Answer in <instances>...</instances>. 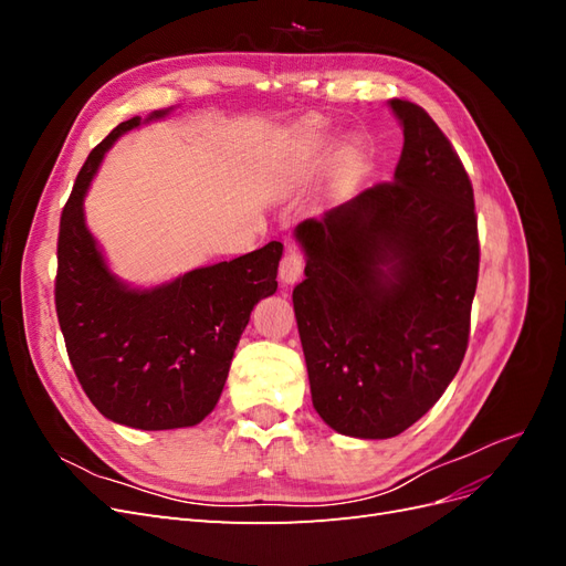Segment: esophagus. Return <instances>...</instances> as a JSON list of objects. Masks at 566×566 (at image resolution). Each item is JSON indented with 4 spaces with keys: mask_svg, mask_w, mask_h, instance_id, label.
<instances>
[{
    "mask_svg": "<svg viewBox=\"0 0 566 566\" xmlns=\"http://www.w3.org/2000/svg\"><path fill=\"white\" fill-rule=\"evenodd\" d=\"M304 271V256L297 248H287L283 252V260H281V266H279V276H281V283L285 285H293L300 281Z\"/></svg>",
    "mask_w": 566,
    "mask_h": 566,
    "instance_id": "obj_1",
    "label": "esophagus"
}]
</instances>
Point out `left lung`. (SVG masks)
Wrapping results in <instances>:
<instances>
[{
	"instance_id": "left-lung-1",
	"label": "left lung",
	"mask_w": 566,
	"mask_h": 566,
	"mask_svg": "<svg viewBox=\"0 0 566 566\" xmlns=\"http://www.w3.org/2000/svg\"><path fill=\"white\" fill-rule=\"evenodd\" d=\"M403 127L394 181L304 219L295 318L316 413L335 432L389 439L430 410L462 364L479 276L474 193L424 108Z\"/></svg>"
}]
</instances>
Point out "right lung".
I'll list each match as a JSON object with an SVG mask.
<instances>
[{"instance_id":"right-lung-1","label":"right lung","mask_w":566,"mask_h":566,"mask_svg":"<svg viewBox=\"0 0 566 566\" xmlns=\"http://www.w3.org/2000/svg\"><path fill=\"white\" fill-rule=\"evenodd\" d=\"M139 125V115L119 123L75 179L59 229L56 314L67 358L101 416L134 430H177L212 413L252 306L276 293L283 245L271 241L148 290L113 276L84 224V196L117 136Z\"/></svg>"}]
</instances>
